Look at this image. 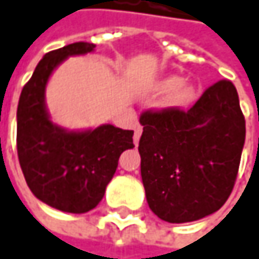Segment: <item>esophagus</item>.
<instances>
[{
	"instance_id": "obj_1",
	"label": "esophagus",
	"mask_w": 259,
	"mask_h": 259,
	"mask_svg": "<svg viewBox=\"0 0 259 259\" xmlns=\"http://www.w3.org/2000/svg\"><path fill=\"white\" fill-rule=\"evenodd\" d=\"M141 135H142V127H141V126H136V127H135V136H133L135 145H138V142H139V138H141Z\"/></svg>"
}]
</instances>
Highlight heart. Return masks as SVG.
<instances>
[{
    "label": "heart",
    "mask_w": 259,
    "mask_h": 259,
    "mask_svg": "<svg viewBox=\"0 0 259 259\" xmlns=\"http://www.w3.org/2000/svg\"><path fill=\"white\" fill-rule=\"evenodd\" d=\"M154 90L160 95L167 96V105L174 108H184L190 105L197 96V87L191 81H181L178 75H167L155 82Z\"/></svg>",
    "instance_id": "obj_1"
}]
</instances>
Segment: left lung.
Returning a JSON list of instances; mask_svg holds the SVG:
<instances>
[{
    "instance_id": "1",
    "label": "left lung",
    "mask_w": 259,
    "mask_h": 259,
    "mask_svg": "<svg viewBox=\"0 0 259 259\" xmlns=\"http://www.w3.org/2000/svg\"><path fill=\"white\" fill-rule=\"evenodd\" d=\"M139 121L141 177L154 213L182 224L221 209L233 191L246 136L234 84L221 80L188 111H147Z\"/></svg>"
}]
</instances>
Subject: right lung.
<instances>
[{
  "mask_svg": "<svg viewBox=\"0 0 259 259\" xmlns=\"http://www.w3.org/2000/svg\"><path fill=\"white\" fill-rule=\"evenodd\" d=\"M95 47L74 42L44 55L17 105V155L26 184L36 199L69 213H85L99 204L121 153L135 147L133 130L112 124L68 130L50 118L49 78L63 60L92 53Z\"/></svg>",
  "mask_w": 259,
  "mask_h": 259,
  "instance_id": "obj_1",
  "label": "right lung"
}]
</instances>
